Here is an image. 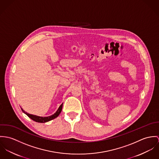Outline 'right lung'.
<instances>
[{"instance_id": "right-lung-1", "label": "right lung", "mask_w": 159, "mask_h": 159, "mask_svg": "<svg viewBox=\"0 0 159 159\" xmlns=\"http://www.w3.org/2000/svg\"><path fill=\"white\" fill-rule=\"evenodd\" d=\"M62 107H63V104H61L60 106L59 107L58 109L57 110V111L50 116H48V117H42V116H36V115H31V114H29V113H27V112H25L22 108H21L22 111L25 113L26 114L29 118H30L32 120L35 121L36 122H38V123H46V122H48V121H49L55 119V118H57L59 115L60 113H61V110H62Z\"/></svg>"}]
</instances>
